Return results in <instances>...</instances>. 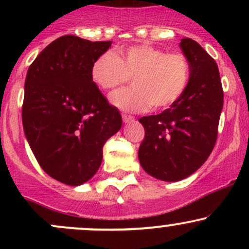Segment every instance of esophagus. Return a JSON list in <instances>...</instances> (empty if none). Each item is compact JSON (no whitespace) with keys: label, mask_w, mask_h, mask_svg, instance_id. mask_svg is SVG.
Returning <instances> with one entry per match:
<instances>
[{"label":"esophagus","mask_w":249,"mask_h":249,"mask_svg":"<svg viewBox=\"0 0 249 249\" xmlns=\"http://www.w3.org/2000/svg\"><path fill=\"white\" fill-rule=\"evenodd\" d=\"M135 120V118L132 117V115H127V114H123V122L125 123V124H127V123H132Z\"/></svg>","instance_id":"34e87169"}]
</instances>
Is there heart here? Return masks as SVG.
Listing matches in <instances>:
<instances>
[{
    "label": "heart",
    "instance_id": "obj_1",
    "mask_svg": "<svg viewBox=\"0 0 249 249\" xmlns=\"http://www.w3.org/2000/svg\"><path fill=\"white\" fill-rule=\"evenodd\" d=\"M92 82L105 91H113L129 82L131 89L120 90L109 100L125 112L170 108L177 104L189 87L192 66L185 55L167 53L149 44H136L118 50L117 55L105 52L90 69Z\"/></svg>",
    "mask_w": 249,
    "mask_h": 249
}]
</instances>
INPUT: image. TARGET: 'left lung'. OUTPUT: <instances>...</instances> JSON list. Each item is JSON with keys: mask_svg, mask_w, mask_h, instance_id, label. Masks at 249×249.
Segmentation results:
<instances>
[{"mask_svg": "<svg viewBox=\"0 0 249 249\" xmlns=\"http://www.w3.org/2000/svg\"><path fill=\"white\" fill-rule=\"evenodd\" d=\"M192 66V79L182 99L157 115L140 118L144 139L139 159L158 179L187 178L207 160L218 136L223 88L214 59L190 38L179 43Z\"/></svg>", "mask_w": 249, "mask_h": 249, "instance_id": "1", "label": "left lung"}]
</instances>
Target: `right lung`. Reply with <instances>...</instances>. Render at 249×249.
Instances as JSON below:
<instances>
[{
    "label": "right lung",
    "instance_id": "1",
    "mask_svg": "<svg viewBox=\"0 0 249 249\" xmlns=\"http://www.w3.org/2000/svg\"><path fill=\"white\" fill-rule=\"evenodd\" d=\"M112 42L59 37L30 65L21 117L39 166L67 185L89 180L102 148L122 127V115L92 82L90 69Z\"/></svg>",
    "mask_w": 249,
    "mask_h": 249
}]
</instances>
